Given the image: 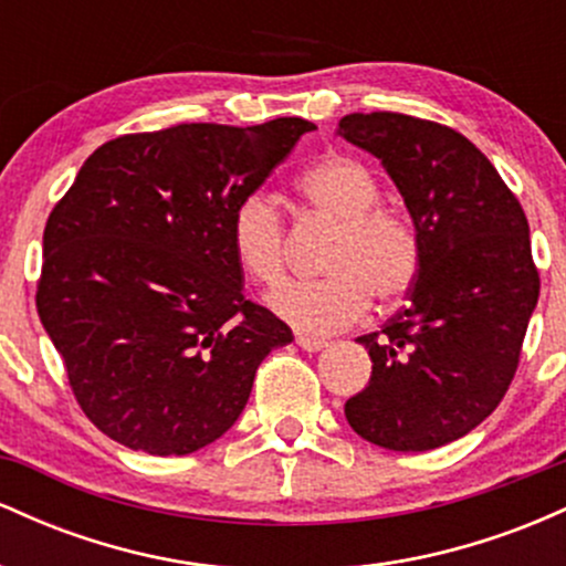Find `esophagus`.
<instances>
[{
  "mask_svg": "<svg viewBox=\"0 0 566 566\" xmlns=\"http://www.w3.org/2000/svg\"><path fill=\"white\" fill-rule=\"evenodd\" d=\"M295 343L301 346L303 350H308V354H314V350H322L327 348V340H322V337H308V335H297Z\"/></svg>",
  "mask_w": 566,
  "mask_h": 566,
  "instance_id": "esophagus-1",
  "label": "esophagus"
}]
</instances>
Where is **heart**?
Listing matches in <instances>:
<instances>
[{
  "instance_id": "b5f03b06",
  "label": "heart",
  "mask_w": 566,
  "mask_h": 566,
  "mask_svg": "<svg viewBox=\"0 0 566 566\" xmlns=\"http://www.w3.org/2000/svg\"><path fill=\"white\" fill-rule=\"evenodd\" d=\"M303 205L335 223L319 282H292L271 292L269 305L292 327L329 335L359 322L375 301L391 305L415 287L423 265L420 233L407 212L380 205V186L365 161L329 154L297 178ZM229 242L237 265L274 287L287 274V231L263 193L233 207Z\"/></svg>"
}]
</instances>
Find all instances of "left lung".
<instances>
[{
	"instance_id": "8db88e82",
	"label": "left lung",
	"mask_w": 566,
	"mask_h": 566,
	"mask_svg": "<svg viewBox=\"0 0 566 566\" xmlns=\"http://www.w3.org/2000/svg\"><path fill=\"white\" fill-rule=\"evenodd\" d=\"M337 135L382 161L423 244L407 308L356 337L373 375L346 418L386 450H437L490 418L516 375L541 295L527 216L452 127L373 112L343 116Z\"/></svg>"
}]
</instances>
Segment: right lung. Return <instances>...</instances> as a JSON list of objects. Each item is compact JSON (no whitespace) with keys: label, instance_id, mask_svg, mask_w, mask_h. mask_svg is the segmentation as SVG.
Returning a JSON list of instances; mask_svg holds the SVG:
<instances>
[{"label":"right lung","instance_id":"obj_1","mask_svg":"<svg viewBox=\"0 0 566 566\" xmlns=\"http://www.w3.org/2000/svg\"><path fill=\"white\" fill-rule=\"evenodd\" d=\"M175 125L90 154L44 226L36 311L82 412L129 450L188 454L223 437L292 329L247 301L233 207L303 133Z\"/></svg>","mask_w":566,"mask_h":566}]
</instances>
